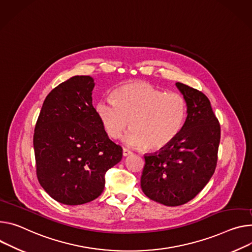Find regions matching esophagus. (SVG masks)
<instances>
[{"label": "esophagus", "instance_id": "34e87169", "mask_svg": "<svg viewBox=\"0 0 252 252\" xmlns=\"http://www.w3.org/2000/svg\"><path fill=\"white\" fill-rule=\"evenodd\" d=\"M131 154H132V153H131L129 150L124 148V150H123V155H124V157H127V156H129V155H131Z\"/></svg>", "mask_w": 252, "mask_h": 252}]
</instances>
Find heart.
I'll return each instance as SVG.
<instances>
[{
	"label": "heart",
	"instance_id": "b5f03b06",
	"mask_svg": "<svg viewBox=\"0 0 252 252\" xmlns=\"http://www.w3.org/2000/svg\"><path fill=\"white\" fill-rule=\"evenodd\" d=\"M101 97L95 112L106 133L118 139L131 127L126 142L148 151L168 147L181 132L187 118V102L177 93H167L144 81L127 82Z\"/></svg>",
	"mask_w": 252,
	"mask_h": 252
}]
</instances>
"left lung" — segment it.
<instances>
[{
	"label": "left lung",
	"instance_id": "left-lung-1",
	"mask_svg": "<svg viewBox=\"0 0 252 252\" xmlns=\"http://www.w3.org/2000/svg\"><path fill=\"white\" fill-rule=\"evenodd\" d=\"M187 102V119L177 138L158 153L145 156L143 192L166 206L195 198L213 176L218 158L220 125L202 91L177 82Z\"/></svg>",
	"mask_w": 252,
	"mask_h": 252
}]
</instances>
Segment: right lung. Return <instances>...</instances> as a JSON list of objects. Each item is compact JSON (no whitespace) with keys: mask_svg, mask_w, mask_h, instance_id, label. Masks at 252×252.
<instances>
[{"mask_svg":"<svg viewBox=\"0 0 252 252\" xmlns=\"http://www.w3.org/2000/svg\"><path fill=\"white\" fill-rule=\"evenodd\" d=\"M94 87V78L84 75L62 82L45 98L35 126L38 181L65 205L97 198L105 173L123 157V148L108 138L93 105Z\"/></svg>","mask_w":252,"mask_h":252,"instance_id":"add662e5","label":"right lung"}]
</instances>
